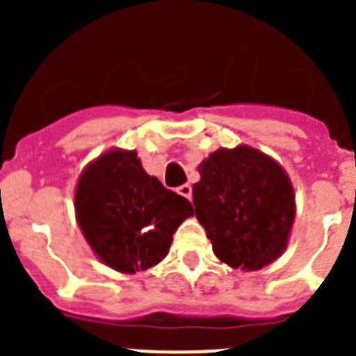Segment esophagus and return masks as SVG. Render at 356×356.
<instances>
[{
	"label": "esophagus",
	"mask_w": 356,
	"mask_h": 356,
	"mask_svg": "<svg viewBox=\"0 0 356 356\" xmlns=\"http://www.w3.org/2000/svg\"><path fill=\"white\" fill-rule=\"evenodd\" d=\"M178 194L184 197H187V200H191V197H193V187H191L188 184L180 185V187H178Z\"/></svg>",
	"instance_id": "esophagus-1"
}]
</instances>
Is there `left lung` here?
Masks as SVG:
<instances>
[{"mask_svg": "<svg viewBox=\"0 0 356 356\" xmlns=\"http://www.w3.org/2000/svg\"><path fill=\"white\" fill-rule=\"evenodd\" d=\"M194 212L213 254L241 271H259L287 248L294 225V187L285 169L262 151L219 147L197 165Z\"/></svg>", "mask_w": 356, "mask_h": 356, "instance_id": "8db88e82", "label": "left lung"}]
</instances>
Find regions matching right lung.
I'll list each match as a JSON object with an SVG mask.
<instances>
[{
    "instance_id": "1",
    "label": "right lung",
    "mask_w": 356,
    "mask_h": 356,
    "mask_svg": "<svg viewBox=\"0 0 356 356\" xmlns=\"http://www.w3.org/2000/svg\"><path fill=\"white\" fill-rule=\"evenodd\" d=\"M74 212L97 259L134 275L165 259L172 234L193 216V205L147 175L137 151L115 147L83 169Z\"/></svg>"
}]
</instances>
